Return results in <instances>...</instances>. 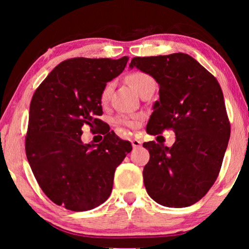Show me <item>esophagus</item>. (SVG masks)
<instances>
[{
    "mask_svg": "<svg viewBox=\"0 0 249 249\" xmlns=\"http://www.w3.org/2000/svg\"><path fill=\"white\" fill-rule=\"evenodd\" d=\"M142 141H139V139H136V138H134L131 141V145H132V147L134 148H138V147H141L142 146Z\"/></svg>",
    "mask_w": 249,
    "mask_h": 249,
    "instance_id": "34e87169",
    "label": "esophagus"
}]
</instances>
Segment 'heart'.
<instances>
[{"label": "heart", "instance_id": "heart-1", "mask_svg": "<svg viewBox=\"0 0 249 249\" xmlns=\"http://www.w3.org/2000/svg\"><path fill=\"white\" fill-rule=\"evenodd\" d=\"M128 80L132 86H134L136 89H137L139 93L142 88L147 86V85L151 84H156L155 79L153 78L151 74L147 72H144V71H135V72L130 73L128 76ZM112 88H113V84L107 83L103 87V89L101 91V102L103 104H107L108 100H110ZM139 120V115H125V114H120L115 118V124L119 125H122V127H128V128H134Z\"/></svg>", "mask_w": 249, "mask_h": 249}]
</instances>
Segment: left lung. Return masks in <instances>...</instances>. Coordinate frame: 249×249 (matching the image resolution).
<instances>
[{"label": "left lung", "instance_id": "1", "mask_svg": "<svg viewBox=\"0 0 249 249\" xmlns=\"http://www.w3.org/2000/svg\"><path fill=\"white\" fill-rule=\"evenodd\" d=\"M147 72L160 85V101L147 134L176 132L171 147L144 142L149 161L142 177L148 195L168 207L202 199L219 176L230 138L223 93L216 78L188 54L136 56L130 68Z\"/></svg>", "mask_w": 249, "mask_h": 249}]
</instances>
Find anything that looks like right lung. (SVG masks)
Returning a JSON list of instances; mask_svg holds the SVG:
<instances>
[{
	"label": "right lung",
	"mask_w": 249,
	"mask_h": 249,
	"mask_svg": "<svg viewBox=\"0 0 249 249\" xmlns=\"http://www.w3.org/2000/svg\"><path fill=\"white\" fill-rule=\"evenodd\" d=\"M128 57H73L61 62L37 87L25 139L29 165L44 194L64 209L83 212L108 198L114 172L132 149L113 131L100 144H83L81 128H100L101 91Z\"/></svg>",
	"instance_id": "right-lung-1"
}]
</instances>
